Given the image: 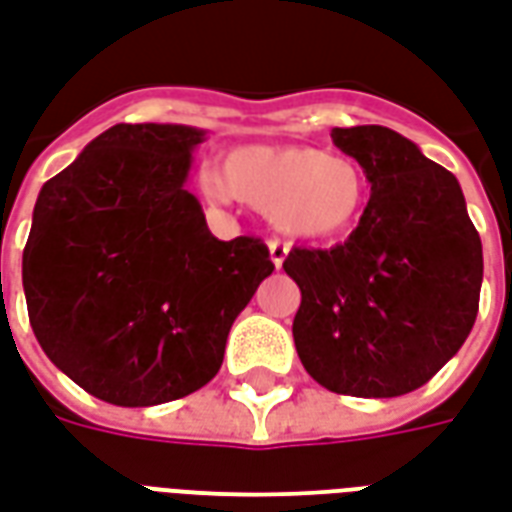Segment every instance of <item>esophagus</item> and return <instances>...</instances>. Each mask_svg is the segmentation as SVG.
Instances as JSON below:
<instances>
[{
	"instance_id": "34e87169",
	"label": "esophagus",
	"mask_w": 512,
	"mask_h": 512,
	"mask_svg": "<svg viewBox=\"0 0 512 512\" xmlns=\"http://www.w3.org/2000/svg\"><path fill=\"white\" fill-rule=\"evenodd\" d=\"M287 252H290V246L282 244V241H268V255H271V263H274L276 268H282V263L287 260Z\"/></svg>"
}]
</instances>
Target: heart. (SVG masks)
I'll return each mask as SVG.
<instances>
[{"label":"heart","instance_id":"b5f03b06","mask_svg":"<svg viewBox=\"0 0 512 512\" xmlns=\"http://www.w3.org/2000/svg\"><path fill=\"white\" fill-rule=\"evenodd\" d=\"M208 203L236 198L266 211L268 222L293 238L350 233L369 206V176L347 154L314 146L249 143L227 151L219 173L200 176Z\"/></svg>","mask_w":512,"mask_h":512}]
</instances>
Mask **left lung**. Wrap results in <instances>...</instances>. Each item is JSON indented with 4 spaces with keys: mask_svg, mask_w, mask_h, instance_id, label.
<instances>
[{
    "mask_svg": "<svg viewBox=\"0 0 512 512\" xmlns=\"http://www.w3.org/2000/svg\"><path fill=\"white\" fill-rule=\"evenodd\" d=\"M361 162L372 198L344 244L293 249L301 290L293 339L323 388L391 399L434 377L478 317L483 246L458 179L399 132L333 127Z\"/></svg>",
    "mask_w": 512,
    "mask_h": 512,
    "instance_id": "left-lung-1",
    "label": "left lung"
}]
</instances>
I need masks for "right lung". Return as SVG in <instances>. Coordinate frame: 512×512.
I'll list each match as a JSON object with an SVG mask.
<instances>
[{"instance_id":"add662e5","label":"right lung","mask_w":512,"mask_h":512,"mask_svg":"<svg viewBox=\"0 0 512 512\" xmlns=\"http://www.w3.org/2000/svg\"><path fill=\"white\" fill-rule=\"evenodd\" d=\"M206 130L116 124L45 181L24 249L29 323L83 391L154 407L203 388L271 276L266 244L219 241L187 189Z\"/></svg>"}]
</instances>
